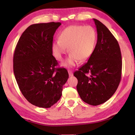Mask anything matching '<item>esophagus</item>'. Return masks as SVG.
<instances>
[{"label": "esophagus", "instance_id": "1", "mask_svg": "<svg viewBox=\"0 0 135 135\" xmlns=\"http://www.w3.org/2000/svg\"><path fill=\"white\" fill-rule=\"evenodd\" d=\"M68 74H69V76H70V77H71V76H73V74L72 71L68 70Z\"/></svg>", "mask_w": 135, "mask_h": 135}]
</instances>
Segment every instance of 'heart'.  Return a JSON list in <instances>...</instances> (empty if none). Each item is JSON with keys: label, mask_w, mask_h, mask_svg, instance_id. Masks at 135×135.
Masks as SVG:
<instances>
[{"label": "heart", "mask_w": 135, "mask_h": 135, "mask_svg": "<svg viewBox=\"0 0 135 135\" xmlns=\"http://www.w3.org/2000/svg\"><path fill=\"white\" fill-rule=\"evenodd\" d=\"M59 38L52 43V51L55 57L61 61L68 48L70 55L62 65L69 67L74 66L79 60L83 62L90 58L97 43V34L89 26H71L61 31Z\"/></svg>", "instance_id": "b5f03b06"}]
</instances>
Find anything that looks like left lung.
Returning a JSON list of instances; mask_svg holds the SVG:
<instances>
[{
  "label": "left lung",
  "instance_id": "1",
  "mask_svg": "<svg viewBox=\"0 0 135 135\" xmlns=\"http://www.w3.org/2000/svg\"><path fill=\"white\" fill-rule=\"evenodd\" d=\"M98 39L88 62L75 71L81 99L91 105L108 100L117 89L122 77V54L118 43L107 27L93 18Z\"/></svg>",
  "mask_w": 135,
  "mask_h": 135
}]
</instances>
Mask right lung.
<instances>
[{"label": "right lung", "mask_w": 135, "mask_h": 135, "mask_svg": "<svg viewBox=\"0 0 135 135\" xmlns=\"http://www.w3.org/2000/svg\"><path fill=\"white\" fill-rule=\"evenodd\" d=\"M61 22L31 25L25 30L13 54V73L20 90L31 104L50 108L60 99L68 79L67 70L56 68L52 55L54 35Z\"/></svg>", "instance_id": "right-lung-1"}]
</instances>
